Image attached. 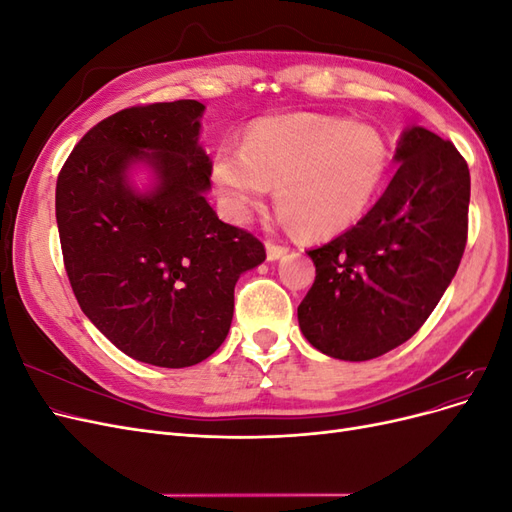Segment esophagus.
<instances>
[{
  "label": "esophagus",
  "instance_id": "1",
  "mask_svg": "<svg viewBox=\"0 0 512 512\" xmlns=\"http://www.w3.org/2000/svg\"><path fill=\"white\" fill-rule=\"evenodd\" d=\"M265 247H267V260H271V262L273 260H280L282 256L288 254V247L286 245H277L273 241H267Z\"/></svg>",
  "mask_w": 512,
  "mask_h": 512
}]
</instances>
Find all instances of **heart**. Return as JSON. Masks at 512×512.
Returning a JSON list of instances; mask_svg holds the SVG:
<instances>
[{
  "instance_id": "obj_1",
  "label": "heart",
  "mask_w": 512,
  "mask_h": 512,
  "mask_svg": "<svg viewBox=\"0 0 512 512\" xmlns=\"http://www.w3.org/2000/svg\"><path fill=\"white\" fill-rule=\"evenodd\" d=\"M391 166L386 134L335 115L267 117L241 147L222 145L211 181L230 220L243 222L275 185L282 220L305 237H333L363 218Z\"/></svg>"
}]
</instances>
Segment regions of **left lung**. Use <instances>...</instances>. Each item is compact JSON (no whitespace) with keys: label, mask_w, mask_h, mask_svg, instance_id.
<instances>
[{"label":"left lung","mask_w":512,"mask_h":512,"mask_svg":"<svg viewBox=\"0 0 512 512\" xmlns=\"http://www.w3.org/2000/svg\"><path fill=\"white\" fill-rule=\"evenodd\" d=\"M399 168L365 218L309 250L316 280L297 316L305 339L342 361H369L423 327L468 241L470 170L451 141L401 134Z\"/></svg>","instance_id":"obj_1"}]
</instances>
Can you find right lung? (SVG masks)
Here are the masks:
<instances>
[{"mask_svg": "<svg viewBox=\"0 0 512 512\" xmlns=\"http://www.w3.org/2000/svg\"><path fill=\"white\" fill-rule=\"evenodd\" d=\"M196 100L132 106L91 128L57 177L55 215L74 297L132 359L190 367L222 346L241 273L267 258L250 232L224 224L205 192ZM154 175L147 193L132 165Z\"/></svg>", "mask_w": 512, "mask_h": 512, "instance_id": "obj_1", "label": "right lung"}]
</instances>
